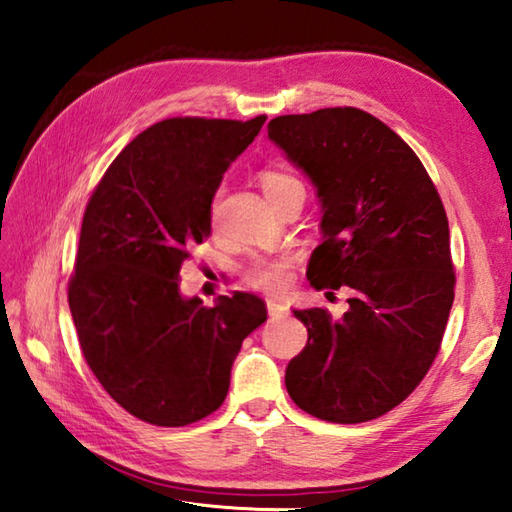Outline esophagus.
Returning <instances> with one entry per match:
<instances>
[{
    "label": "esophagus",
    "mask_w": 512,
    "mask_h": 512,
    "mask_svg": "<svg viewBox=\"0 0 512 512\" xmlns=\"http://www.w3.org/2000/svg\"><path fill=\"white\" fill-rule=\"evenodd\" d=\"M266 309H268V316H282V314H287V311H289L287 302H282V300H277V298H268L266 300Z\"/></svg>",
    "instance_id": "esophagus-1"
}]
</instances>
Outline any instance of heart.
<instances>
[{"label": "heart", "instance_id": "1", "mask_svg": "<svg viewBox=\"0 0 512 512\" xmlns=\"http://www.w3.org/2000/svg\"><path fill=\"white\" fill-rule=\"evenodd\" d=\"M259 180H262V187L268 198L284 192L287 187L300 185V180L293 178L291 173L273 171V169L264 171ZM291 268H293L291 255H262V257H255L253 262L246 266L244 280L248 287L266 291V293H275V291H282L291 282Z\"/></svg>", "mask_w": 512, "mask_h": 512}]
</instances>
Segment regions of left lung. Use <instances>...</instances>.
I'll use <instances>...</instances> for the list:
<instances>
[{
    "instance_id": "left-lung-1",
    "label": "left lung",
    "mask_w": 512,
    "mask_h": 512,
    "mask_svg": "<svg viewBox=\"0 0 512 512\" xmlns=\"http://www.w3.org/2000/svg\"><path fill=\"white\" fill-rule=\"evenodd\" d=\"M268 137L323 207L307 280L352 289L341 320L293 311L309 339L284 384L318 420H375L415 391L443 343L456 284L443 201L411 146L359 108L275 117Z\"/></svg>"
}]
</instances>
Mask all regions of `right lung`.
<instances>
[{
	"label": "right lung",
	"mask_w": 512,
	"mask_h": 512,
	"mask_svg": "<svg viewBox=\"0 0 512 512\" xmlns=\"http://www.w3.org/2000/svg\"><path fill=\"white\" fill-rule=\"evenodd\" d=\"M264 121H158L112 160L85 207L67 287L81 352L112 400L155 427L219 409L241 343L266 320L253 293L205 307L178 289L189 248L210 237L223 173Z\"/></svg>",
	"instance_id": "right-lung-1"
}]
</instances>
